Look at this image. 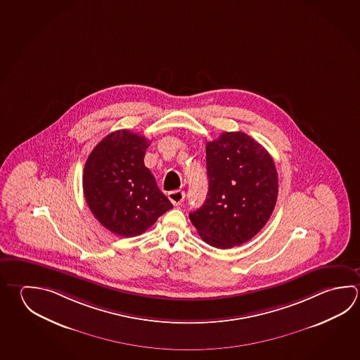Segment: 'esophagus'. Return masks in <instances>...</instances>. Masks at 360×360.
I'll list each match as a JSON object with an SVG mask.
<instances>
[{"mask_svg": "<svg viewBox=\"0 0 360 360\" xmlns=\"http://www.w3.org/2000/svg\"><path fill=\"white\" fill-rule=\"evenodd\" d=\"M169 199L174 205H180L185 199V193L181 190H174V191L169 193Z\"/></svg>", "mask_w": 360, "mask_h": 360, "instance_id": "34e87169", "label": "esophagus"}]
</instances>
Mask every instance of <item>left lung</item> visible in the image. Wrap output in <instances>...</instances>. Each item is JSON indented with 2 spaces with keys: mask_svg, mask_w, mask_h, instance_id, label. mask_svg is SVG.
Wrapping results in <instances>:
<instances>
[{
  "mask_svg": "<svg viewBox=\"0 0 360 360\" xmlns=\"http://www.w3.org/2000/svg\"><path fill=\"white\" fill-rule=\"evenodd\" d=\"M205 150L208 195L190 221L208 245L231 249L268 222L278 198V174L268 150L242 131H224Z\"/></svg>",
  "mask_w": 360,
  "mask_h": 360,
  "instance_id": "left-lung-1",
  "label": "left lung"
}]
</instances>
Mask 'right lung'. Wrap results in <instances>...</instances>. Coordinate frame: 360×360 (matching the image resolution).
I'll list each match as a JSON object with an SVG mask.
<instances>
[{"label":"right lung","mask_w":360,"mask_h":360,"mask_svg":"<svg viewBox=\"0 0 360 360\" xmlns=\"http://www.w3.org/2000/svg\"><path fill=\"white\" fill-rule=\"evenodd\" d=\"M148 139L129 131H112L86 161L84 194L98 222L115 235H141L172 208L144 166Z\"/></svg>","instance_id":"obj_1"}]
</instances>
